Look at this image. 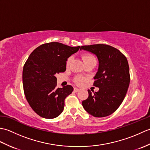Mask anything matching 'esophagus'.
I'll list each match as a JSON object with an SVG mask.
<instances>
[{
	"label": "esophagus",
	"mask_w": 150,
	"mask_h": 150,
	"mask_svg": "<svg viewBox=\"0 0 150 150\" xmlns=\"http://www.w3.org/2000/svg\"><path fill=\"white\" fill-rule=\"evenodd\" d=\"M80 91V89H79V88H74V91L75 92H78V91Z\"/></svg>",
	"instance_id": "34e87169"
}]
</instances>
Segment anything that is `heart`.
Instances as JSON below:
<instances>
[{
    "mask_svg": "<svg viewBox=\"0 0 150 150\" xmlns=\"http://www.w3.org/2000/svg\"><path fill=\"white\" fill-rule=\"evenodd\" d=\"M71 59H72V57H70L66 61V66H69L70 63H71ZM82 59H83L84 62H86L88 61V60H95V57L90 55V54H84V55L82 56ZM84 81V79L82 78V77H77L75 79V82L77 83V84H81L82 83V82Z\"/></svg>",
    "mask_w": 150,
    "mask_h": 150,
    "instance_id": "1",
    "label": "heart"
}]
</instances>
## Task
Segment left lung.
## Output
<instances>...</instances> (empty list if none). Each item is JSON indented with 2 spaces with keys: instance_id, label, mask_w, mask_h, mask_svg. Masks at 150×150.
Here are the masks:
<instances>
[{
  "instance_id": "left-lung-1",
  "label": "left lung",
  "mask_w": 150,
  "mask_h": 150,
  "mask_svg": "<svg viewBox=\"0 0 150 150\" xmlns=\"http://www.w3.org/2000/svg\"><path fill=\"white\" fill-rule=\"evenodd\" d=\"M84 50L95 54L98 60V71L93 86L99 88L82 101L84 110L95 117L110 115L120 106L129 85V68L126 57L119 50L106 44L82 46Z\"/></svg>"
}]
</instances>
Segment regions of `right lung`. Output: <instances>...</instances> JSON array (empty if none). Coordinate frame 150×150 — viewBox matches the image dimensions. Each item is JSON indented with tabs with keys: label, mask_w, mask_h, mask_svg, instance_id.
Returning a JSON list of instances; mask_svg holds the SVG:
<instances>
[{
	"label": "right lung",
	"mask_w": 150,
	"mask_h": 150,
	"mask_svg": "<svg viewBox=\"0 0 150 150\" xmlns=\"http://www.w3.org/2000/svg\"><path fill=\"white\" fill-rule=\"evenodd\" d=\"M81 46L71 47L60 42L44 44L31 53L24 66L22 82L30 106L45 119L58 117L64 110V100L73 88H57V73L64 72L66 61Z\"/></svg>",
	"instance_id": "1"
}]
</instances>
